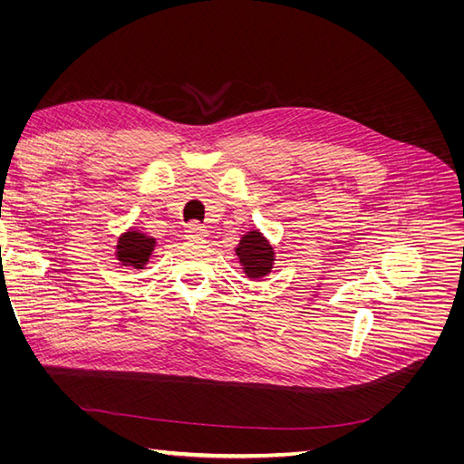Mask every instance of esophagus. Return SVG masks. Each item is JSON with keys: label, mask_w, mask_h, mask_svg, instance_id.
<instances>
[{"label": "esophagus", "mask_w": 464, "mask_h": 464, "mask_svg": "<svg viewBox=\"0 0 464 464\" xmlns=\"http://www.w3.org/2000/svg\"><path fill=\"white\" fill-rule=\"evenodd\" d=\"M207 237V230L201 227L199 222H191L186 227V240L189 242H203Z\"/></svg>", "instance_id": "esophagus-1"}]
</instances>
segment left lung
<instances>
[{"instance_id":"8db88e82","label":"left lung","mask_w":464,"mask_h":464,"mask_svg":"<svg viewBox=\"0 0 464 464\" xmlns=\"http://www.w3.org/2000/svg\"><path fill=\"white\" fill-rule=\"evenodd\" d=\"M236 254L244 265L246 275L251 278L265 276L271 271L273 247L266 244V240H263V236L256 230L242 237L240 246H237V249H236Z\"/></svg>"}]
</instances>
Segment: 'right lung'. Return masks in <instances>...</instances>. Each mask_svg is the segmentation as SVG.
Instances as JSON below:
<instances>
[{"instance_id": "add662e5", "label": "right lung", "mask_w": 464, "mask_h": 464, "mask_svg": "<svg viewBox=\"0 0 464 464\" xmlns=\"http://www.w3.org/2000/svg\"><path fill=\"white\" fill-rule=\"evenodd\" d=\"M154 246V237H147L135 230L123 234L118 242V259L123 265L143 269Z\"/></svg>"}]
</instances>
